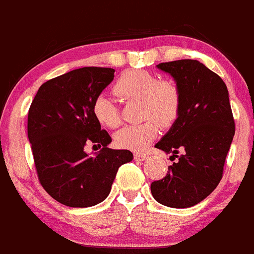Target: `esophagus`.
Segmentation results:
<instances>
[{"label": "esophagus", "instance_id": "1", "mask_svg": "<svg viewBox=\"0 0 254 254\" xmlns=\"http://www.w3.org/2000/svg\"><path fill=\"white\" fill-rule=\"evenodd\" d=\"M134 159H135L136 162H142V160L147 159V154H145V153H135V154H134Z\"/></svg>", "mask_w": 254, "mask_h": 254}]
</instances>
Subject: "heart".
Segmentation results:
<instances>
[{"instance_id": "heart-1", "label": "heart", "mask_w": 254, "mask_h": 254, "mask_svg": "<svg viewBox=\"0 0 254 254\" xmlns=\"http://www.w3.org/2000/svg\"><path fill=\"white\" fill-rule=\"evenodd\" d=\"M113 91L124 101H140L142 119L136 126H127L115 133L114 142L124 150L140 152L157 138L159 124L168 127L177 119L181 108V92L170 79H158L147 70H127L116 79ZM92 115L101 126L116 128L120 114L115 103L106 95H100L92 103Z\"/></svg>"}]
</instances>
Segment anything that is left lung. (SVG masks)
<instances>
[{"instance_id": "left-lung-1", "label": "left lung", "mask_w": 254, "mask_h": 254, "mask_svg": "<svg viewBox=\"0 0 254 254\" xmlns=\"http://www.w3.org/2000/svg\"><path fill=\"white\" fill-rule=\"evenodd\" d=\"M157 67L175 79L181 108L169 132L156 144L178 160L163 180L151 184V192L166 207L189 208L209 196L222 178L235 133L228 90L221 77L198 61L160 63Z\"/></svg>"}]
</instances>
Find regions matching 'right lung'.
I'll use <instances>...</instances> for the list:
<instances>
[{"label":"right lung","mask_w":254,"mask_h":254,"mask_svg":"<svg viewBox=\"0 0 254 254\" xmlns=\"http://www.w3.org/2000/svg\"><path fill=\"white\" fill-rule=\"evenodd\" d=\"M114 68L82 67L47 80L28 112V139L41 186L59 203L85 208L109 195L116 172L130 162L128 150H112V138L92 115L95 98L114 79ZM88 143L102 147L90 157Z\"/></svg>","instance_id":"1"}]
</instances>
